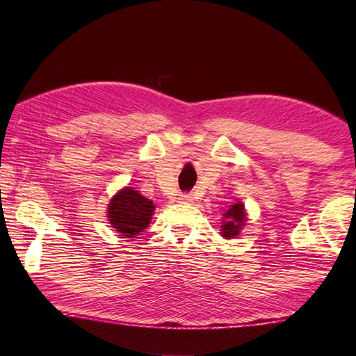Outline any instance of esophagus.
I'll return each mask as SVG.
<instances>
[{
  "label": "esophagus",
  "instance_id": "34e87169",
  "mask_svg": "<svg viewBox=\"0 0 356 356\" xmlns=\"http://www.w3.org/2000/svg\"><path fill=\"white\" fill-rule=\"evenodd\" d=\"M180 203H191L193 202V195L191 194H182L179 197Z\"/></svg>",
  "mask_w": 356,
  "mask_h": 356
}]
</instances>
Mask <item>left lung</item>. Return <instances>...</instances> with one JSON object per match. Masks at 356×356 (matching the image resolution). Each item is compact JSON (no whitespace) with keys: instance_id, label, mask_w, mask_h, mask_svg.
<instances>
[{"instance_id":"left-lung-1","label":"left lung","mask_w":356,"mask_h":356,"mask_svg":"<svg viewBox=\"0 0 356 356\" xmlns=\"http://www.w3.org/2000/svg\"><path fill=\"white\" fill-rule=\"evenodd\" d=\"M223 225H222V237L234 238L240 234V229L245 226L246 222V211L245 205L241 202L232 203L229 209L223 214Z\"/></svg>"}]
</instances>
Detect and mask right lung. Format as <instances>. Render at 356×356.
<instances>
[{"label":"right lung","mask_w":356,"mask_h":356,"mask_svg":"<svg viewBox=\"0 0 356 356\" xmlns=\"http://www.w3.org/2000/svg\"><path fill=\"white\" fill-rule=\"evenodd\" d=\"M154 213V205L149 199L127 186L113 195L108 203L107 217L120 236L125 238L136 237L147 228Z\"/></svg>","instance_id":"1"}]
</instances>
